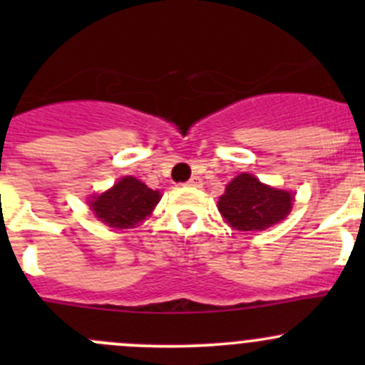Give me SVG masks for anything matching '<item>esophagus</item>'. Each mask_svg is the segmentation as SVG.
<instances>
[{
    "label": "esophagus",
    "instance_id": "obj_1",
    "mask_svg": "<svg viewBox=\"0 0 365 365\" xmlns=\"http://www.w3.org/2000/svg\"><path fill=\"white\" fill-rule=\"evenodd\" d=\"M187 185H190V187H201V185H203V182H201L200 176H192V178H190L189 182H187Z\"/></svg>",
    "mask_w": 365,
    "mask_h": 365
}]
</instances>
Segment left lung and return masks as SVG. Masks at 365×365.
I'll use <instances>...</instances> for the list:
<instances>
[{"label":"left lung","mask_w":365,"mask_h":365,"mask_svg":"<svg viewBox=\"0 0 365 365\" xmlns=\"http://www.w3.org/2000/svg\"><path fill=\"white\" fill-rule=\"evenodd\" d=\"M292 205V192L272 189L252 175L242 173L220 196L219 212L235 230L261 231L284 219Z\"/></svg>","instance_id":"left-lung-1"}]
</instances>
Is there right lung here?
<instances>
[{
    "label": "right lung",
    "mask_w": 365,
    "mask_h": 365,
    "mask_svg": "<svg viewBox=\"0 0 365 365\" xmlns=\"http://www.w3.org/2000/svg\"><path fill=\"white\" fill-rule=\"evenodd\" d=\"M159 190H152L139 180L125 176L113 189L90 201L95 215L111 227H134L152 213L159 203Z\"/></svg>",
    "instance_id": "right-lung-1"
}]
</instances>
